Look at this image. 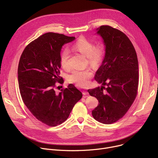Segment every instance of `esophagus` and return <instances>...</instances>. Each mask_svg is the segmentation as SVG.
<instances>
[{
    "mask_svg": "<svg viewBox=\"0 0 158 158\" xmlns=\"http://www.w3.org/2000/svg\"><path fill=\"white\" fill-rule=\"evenodd\" d=\"M82 94H83V95H86L88 94V92H87V91H82Z\"/></svg>",
    "mask_w": 158,
    "mask_h": 158,
    "instance_id": "1",
    "label": "esophagus"
}]
</instances>
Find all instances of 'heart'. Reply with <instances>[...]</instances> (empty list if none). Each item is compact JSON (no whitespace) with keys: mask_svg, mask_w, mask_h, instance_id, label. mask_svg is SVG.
<instances>
[{"mask_svg":"<svg viewBox=\"0 0 158 158\" xmlns=\"http://www.w3.org/2000/svg\"><path fill=\"white\" fill-rule=\"evenodd\" d=\"M72 48L87 57L89 64L95 68L98 67L101 64L105 56V47L103 44L95 45L94 41L84 37L79 38L72 45ZM69 57L67 49L63 50L60 54V63L64 69L69 68ZM93 74V71L89 69L75 70L68 77V81L78 86L85 87L89 84Z\"/></svg>","mask_w":158,"mask_h":158,"instance_id":"1","label":"heart"}]
</instances>
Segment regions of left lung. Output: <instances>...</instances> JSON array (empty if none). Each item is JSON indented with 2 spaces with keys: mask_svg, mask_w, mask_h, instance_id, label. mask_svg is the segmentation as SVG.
Listing matches in <instances>:
<instances>
[{
  "mask_svg": "<svg viewBox=\"0 0 158 158\" xmlns=\"http://www.w3.org/2000/svg\"><path fill=\"white\" fill-rule=\"evenodd\" d=\"M97 34L105 45L104 60L95 75V81L102 86L88 92L98 101L92 111L93 117L101 123L111 124L125 115L136 97L138 57L133 45L122 31L102 26L97 29Z\"/></svg>",
  "mask_w": 158,
  "mask_h": 158,
  "instance_id": "1",
  "label": "left lung"
}]
</instances>
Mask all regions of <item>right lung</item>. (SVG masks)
<instances>
[{"mask_svg":"<svg viewBox=\"0 0 158 158\" xmlns=\"http://www.w3.org/2000/svg\"><path fill=\"white\" fill-rule=\"evenodd\" d=\"M75 39L47 32L31 42L20 57L18 81L23 102L35 118L48 126L64 122L82 97L72 84L60 93L54 89L56 82L61 83L60 56L62 47Z\"/></svg>","mask_w":158,"mask_h":158,"instance_id":"obj_1","label":"right lung"}]
</instances>
